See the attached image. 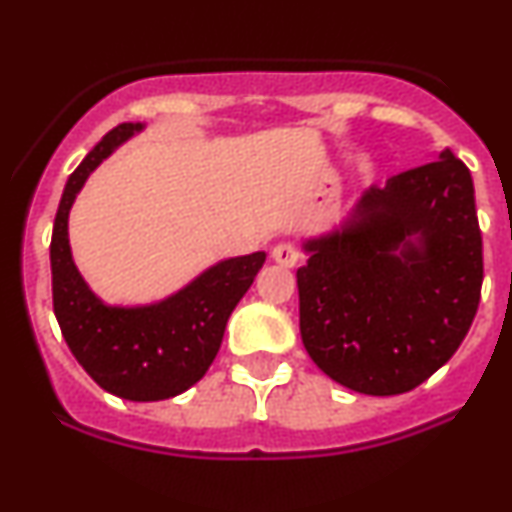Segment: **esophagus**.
<instances>
[{"mask_svg": "<svg viewBox=\"0 0 512 512\" xmlns=\"http://www.w3.org/2000/svg\"><path fill=\"white\" fill-rule=\"evenodd\" d=\"M272 260L281 267H296L298 260H301V252H298L296 245L291 243H279L272 250Z\"/></svg>", "mask_w": 512, "mask_h": 512, "instance_id": "34e87169", "label": "esophagus"}]
</instances>
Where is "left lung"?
Here are the masks:
<instances>
[{"label":"left lung","mask_w":512,"mask_h":512,"mask_svg":"<svg viewBox=\"0 0 512 512\" xmlns=\"http://www.w3.org/2000/svg\"><path fill=\"white\" fill-rule=\"evenodd\" d=\"M301 337L339 385L402 395L460 349L484 281L469 168L452 151L370 187L354 221L308 240Z\"/></svg>","instance_id":"obj_1"}]
</instances>
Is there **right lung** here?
<instances>
[{
	"mask_svg": "<svg viewBox=\"0 0 512 512\" xmlns=\"http://www.w3.org/2000/svg\"><path fill=\"white\" fill-rule=\"evenodd\" d=\"M137 129L139 122L110 129L64 185L50 240L52 308L74 358L105 392L129 402H158L204 378L228 317L267 255L252 252L216 264L173 298L146 308H108L98 301L72 262L67 216L88 173Z\"/></svg>",
	"mask_w": 512,
	"mask_h": 512,
	"instance_id": "obj_1",
	"label": "right lung"
}]
</instances>
